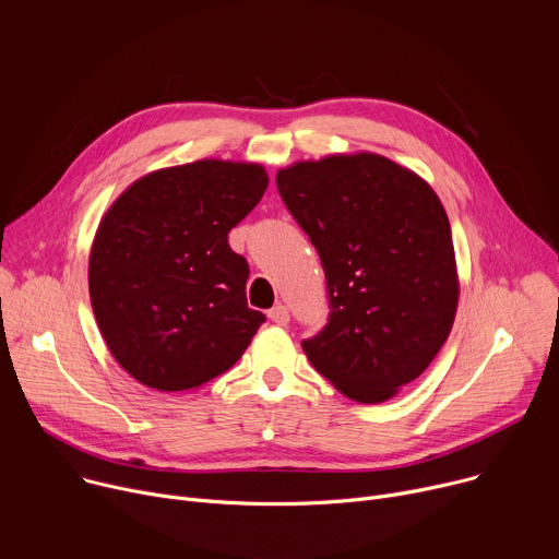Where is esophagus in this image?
Segmentation results:
<instances>
[{"mask_svg":"<svg viewBox=\"0 0 559 559\" xmlns=\"http://www.w3.org/2000/svg\"><path fill=\"white\" fill-rule=\"evenodd\" d=\"M267 316L272 318V321H274L276 325H281V328H285V325L289 323V309H287L285 305H274V307L267 311Z\"/></svg>","mask_w":559,"mask_h":559,"instance_id":"obj_1","label":"esophagus"}]
</instances>
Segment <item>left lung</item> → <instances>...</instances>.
Wrapping results in <instances>:
<instances>
[{"instance_id":"obj_1","label":"left lung","mask_w":559,"mask_h":559,"mask_svg":"<svg viewBox=\"0 0 559 559\" xmlns=\"http://www.w3.org/2000/svg\"><path fill=\"white\" fill-rule=\"evenodd\" d=\"M276 186L328 278L330 321L302 341L307 360L356 403L389 401L453 328L460 283L438 194L373 152L296 162Z\"/></svg>"}]
</instances>
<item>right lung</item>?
Listing matches in <instances>:
<instances>
[{
    "instance_id": "add662e5",
    "label": "right lung",
    "mask_w": 559,
    "mask_h": 559,
    "mask_svg": "<svg viewBox=\"0 0 559 559\" xmlns=\"http://www.w3.org/2000/svg\"><path fill=\"white\" fill-rule=\"evenodd\" d=\"M263 166L201 162L136 179L95 234L88 287L102 336L141 384L186 391L243 356L265 316L227 234L261 201Z\"/></svg>"
}]
</instances>
